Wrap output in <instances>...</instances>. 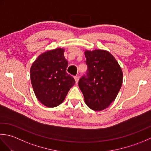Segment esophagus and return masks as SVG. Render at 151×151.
<instances>
[{
    "instance_id": "esophagus-1",
    "label": "esophagus",
    "mask_w": 151,
    "mask_h": 151,
    "mask_svg": "<svg viewBox=\"0 0 151 151\" xmlns=\"http://www.w3.org/2000/svg\"><path fill=\"white\" fill-rule=\"evenodd\" d=\"M74 78H75V80L76 83V84H77L78 82V79H79L78 76L76 75V76H74Z\"/></svg>"
}]
</instances>
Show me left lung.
Listing matches in <instances>:
<instances>
[{"mask_svg":"<svg viewBox=\"0 0 151 151\" xmlns=\"http://www.w3.org/2000/svg\"><path fill=\"white\" fill-rule=\"evenodd\" d=\"M84 54L88 70L79 80L78 86L89 108L103 110L116 98L123 83V71L107 50H86Z\"/></svg>","mask_w":151,"mask_h":151,"instance_id":"1","label":"left lung"}]
</instances>
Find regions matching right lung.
Segmentation results:
<instances>
[{"label": "right lung", "mask_w": 151, "mask_h": 151, "mask_svg": "<svg viewBox=\"0 0 151 151\" xmlns=\"http://www.w3.org/2000/svg\"><path fill=\"white\" fill-rule=\"evenodd\" d=\"M63 49L45 51L37 58L30 68L34 93L41 104L49 108L62 104L75 81L66 72L68 62Z\"/></svg>", "instance_id": "add662e5"}]
</instances>
